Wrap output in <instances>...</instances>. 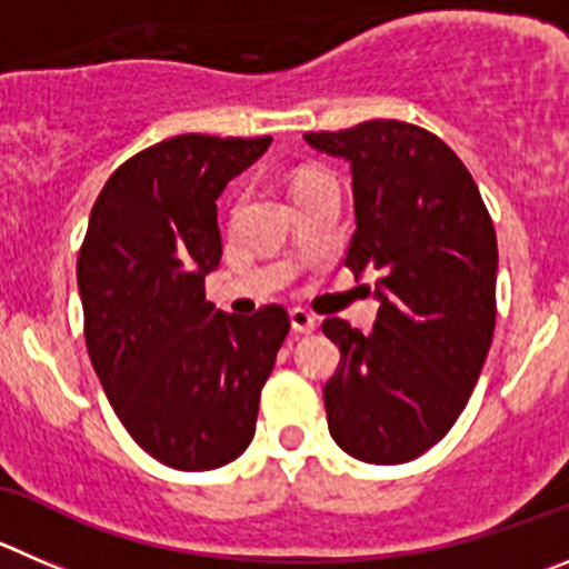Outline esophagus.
<instances>
[{
	"mask_svg": "<svg viewBox=\"0 0 569 569\" xmlns=\"http://www.w3.org/2000/svg\"><path fill=\"white\" fill-rule=\"evenodd\" d=\"M289 320H291V328H295L297 333H311L317 328L315 317H311L309 311H302V309H291Z\"/></svg>",
	"mask_w": 569,
	"mask_h": 569,
	"instance_id": "1",
	"label": "esophagus"
}]
</instances>
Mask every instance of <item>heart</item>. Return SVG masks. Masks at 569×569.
Returning <instances> with one entry per match:
<instances>
[{
  "mask_svg": "<svg viewBox=\"0 0 569 569\" xmlns=\"http://www.w3.org/2000/svg\"><path fill=\"white\" fill-rule=\"evenodd\" d=\"M320 179H328V173H322V171H300L295 177V184H291V190H300V188H306V184H311V182H320Z\"/></svg>",
  "mask_w": 569,
  "mask_h": 569,
  "instance_id": "heart-1",
  "label": "heart"
}]
</instances>
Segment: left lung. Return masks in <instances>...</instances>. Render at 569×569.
I'll return each mask as SVG.
<instances>
[{
	"instance_id": "obj_1",
	"label": "left lung",
	"mask_w": 569,
	"mask_h": 569,
	"mask_svg": "<svg viewBox=\"0 0 569 569\" xmlns=\"http://www.w3.org/2000/svg\"><path fill=\"white\" fill-rule=\"evenodd\" d=\"M306 142L350 162L345 267L379 274L373 331L322 322L342 353L322 392L328 429L365 463H407L452 429L480 379L497 320L493 221L458 153L421 126L368 120Z\"/></svg>"
}]
</instances>
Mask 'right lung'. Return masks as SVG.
<instances>
[{"label": "right lung", "instance_id": "1", "mask_svg": "<svg viewBox=\"0 0 569 569\" xmlns=\"http://www.w3.org/2000/svg\"><path fill=\"white\" fill-rule=\"evenodd\" d=\"M272 137L182 134L126 159L100 190L78 252L89 359L131 438L159 463L210 471L249 446L260 390L289 333L272 302L216 311V199Z\"/></svg>", "mask_w": 569, "mask_h": 569}]
</instances>
